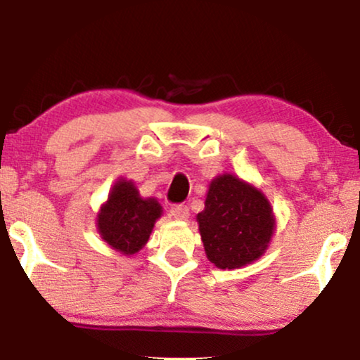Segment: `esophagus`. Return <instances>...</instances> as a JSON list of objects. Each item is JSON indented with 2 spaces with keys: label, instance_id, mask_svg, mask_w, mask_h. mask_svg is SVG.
Masks as SVG:
<instances>
[{
  "label": "esophagus",
  "instance_id": "1",
  "mask_svg": "<svg viewBox=\"0 0 360 360\" xmlns=\"http://www.w3.org/2000/svg\"><path fill=\"white\" fill-rule=\"evenodd\" d=\"M170 213H172V216H174L175 219L185 221V219H188L190 210H188V206H186V205H174V206H172Z\"/></svg>",
  "mask_w": 360,
  "mask_h": 360
}]
</instances>
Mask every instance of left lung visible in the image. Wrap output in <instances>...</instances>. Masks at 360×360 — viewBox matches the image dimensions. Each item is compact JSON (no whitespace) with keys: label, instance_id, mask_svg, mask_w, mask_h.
I'll use <instances>...</instances> for the list:
<instances>
[{"label":"left lung","instance_id":"8db88e82","mask_svg":"<svg viewBox=\"0 0 360 360\" xmlns=\"http://www.w3.org/2000/svg\"><path fill=\"white\" fill-rule=\"evenodd\" d=\"M196 221L206 257L223 270L257 260L275 229V216L265 195L231 174L211 181L205 210Z\"/></svg>","mask_w":360,"mask_h":360}]
</instances>
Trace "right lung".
Here are the masks:
<instances>
[{
  "label": "right lung",
  "instance_id": "obj_1",
  "mask_svg": "<svg viewBox=\"0 0 360 360\" xmlns=\"http://www.w3.org/2000/svg\"><path fill=\"white\" fill-rule=\"evenodd\" d=\"M162 206L155 198H142L134 181L120 179L98 213V233L108 245L124 255L144 248Z\"/></svg>",
  "mask_w": 360,
  "mask_h": 360
}]
</instances>
